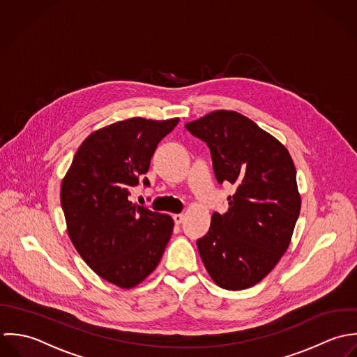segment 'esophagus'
I'll return each mask as SVG.
<instances>
[{
  "label": "esophagus",
  "instance_id": "34e87169",
  "mask_svg": "<svg viewBox=\"0 0 357 357\" xmlns=\"http://www.w3.org/2000/svg\"><path fill=\"white\" fill-rule=\"evenodd\" d=\"M175 225H181L183 222V214H175L172 216Z\"/></svg>",
  "mask_w": 357,
  "mask_h": 357
}]
</instances>
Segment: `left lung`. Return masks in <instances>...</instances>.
Returning a JSON list of instances; mask_svg holds the SVG:
<instances>
[{"instance_id":"8db88e82","label":"left lung","mask_w":357,"mask_h":357,"mask_svg":"<svg viewBox=\"0 0 357 357\" xmlns=\"http://www.w3.org/2000/svg\"><path fill=\"white\" fill-rule=\"evenodd\" d=\"M185 127L208 146L216 181L236 186L227 213H214L210 230L197 240L203 264L219 287L250 288L284 255L299 216L291 155L236 112L218 110Z\"/></svg>"}]
</instances>
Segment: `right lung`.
I'll return each mask as SVG.
<instances>
[{
  "label": "right lung",
  "instance_id": "obj_1",
  "mask_svg": "<svg viewBox=\"0 0 357 357\" xmlns=\"http://www.w3.org/2000/svg\"><path fill=\"white\" fill-rule=\"evenodd\" d=\"M179 119H130L91 134L62 182L61 204L73 245L102 279L121 288L139 284L158 265L174 220L132 203L157 144Z\"/></svg>",
  "mask_w": 357,
  "mask_h": 357
}]
</instances>
